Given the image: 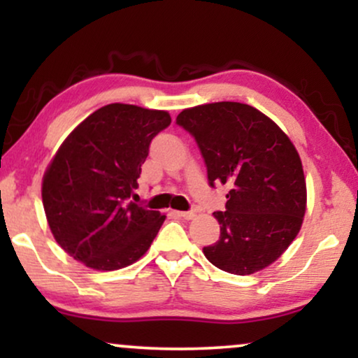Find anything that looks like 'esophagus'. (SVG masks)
Returning a JSON list of instances; mask_svg holds the SVG:
<instances>
[{
  "label": "esophagus",
  "instance_id": "esophagus-1",
  "mask_svg": "<svg viewBox=\"0 0 358 358\" xmlns=\"http://www.w3.org/2000/svg\"><path fill=\"white\" fill-rule=\"evenodd\" d=\"M178 215H179L180 218H184V220H192L195 217L194 212H178Z\"/></svg>",
  "mask_w": 358,
  "mask_h": 358
}]
</instances>
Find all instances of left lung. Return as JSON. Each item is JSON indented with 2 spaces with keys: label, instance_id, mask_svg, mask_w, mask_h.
I'll return each mask as SVG.
<instances>
[{
  "label": "left lung",
  "instance_id": "obj_1",
  "mask_svg": "<svg viewBox=\"0 0 358 358\" xmlns=\"http://www.w3.org/2000/svg\"><path fill=\"white\" fill-rule=\"evenodd\" d=\"M176 124L197 141L208 184H227V210L215 212L220 239L203 248L215 267L234 275L262 271L300 231L306 182L300 155L275 122L241 102L184 109Z\"/></svg>",
  "mask_w": 358,
  "mask_h": 358
}]
</instances>
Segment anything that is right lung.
Instances as JSON below:
<instances>
[{"mask_svg":"<svg viewBox=\"0 0 358 358\" xmlns=\"http://www.w3.org/2000/svg\"><path fill=\"white\" fill-rule=\"evenodd\" d=\"M169 124L166 110L115 102L66 136L43 174L42 202L53 238L73 259L117 271L148 251L166 215L130 199L151 140Z\"/></svg>","mask_w":358,"mask_h":358,"instance_id":"add662e5","label":"right lung"}]
</instances>
